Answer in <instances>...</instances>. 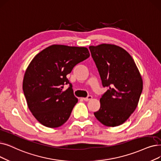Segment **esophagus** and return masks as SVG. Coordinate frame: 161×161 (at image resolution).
Masks as SVG:
<instances>
[{"instance_id": "1", "label": "esophagus", "mask_w": 161, "mask_h": 161, "mask_svg": "<svg viewBox=\"0 0 161 161\" xmlns=\"http://www.w3.org/2000/svg\"><path fill=\"white\" fill-rule=\"evenodd\" d=\"M92 99V95H89V96H87V97L83 98V100H84L85 101H88L91 100Z\"/></svg>"}]
</instances>
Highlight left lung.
<instances>
[{
  "label": "left lung",
  "mask_w": 161,
  "mask_h": 161,
  "mask_svg": "<svg viewBox=\"0 0 161 161\" xmlns=\"http://www.w3.org/2000/svg\"><path fill=\"white\" fill-rule=\"evenodd\" d=\"M99 71L103 86L108 88L100 99L97 119L114 127L126 121L136 110L143 90V81L131 55L110 44L89 47Z\"/></svg>",
  "instance_id": "left-lung-1"
}]
</instances>
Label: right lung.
I'll list each match as a JSON object with an SVG mask.
<instances>
[{
	"mask_svg": "<svg viewBox=\"0 0 161 161\" xmlns=\"http://www.w3.org/2000/svg\"><path fill=\"white\" fill-rule=\"evenodd\" d=\"M89 56L86 47L53 45L31 60L24 75L23 91L29 109L41 124L58 128L68 120L78 99L66 75ZM64 84L70 87L63 92Z\"/></svg>",
	"mask_w": 161,
	"mask_h": 161,
	"instance_id": "1",
	"label": "right lung"
}]
</instances>
